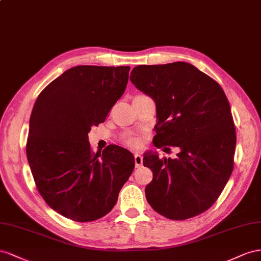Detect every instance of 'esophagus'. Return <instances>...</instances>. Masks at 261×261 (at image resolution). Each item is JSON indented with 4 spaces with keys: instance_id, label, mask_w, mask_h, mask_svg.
<instances>
[{
    "instance_id": "esophagus-1",
    "label": "esophagus",
    "mask_w": 261,
    "mask_h": 261,
    "mask_svg": "<svg viewBox=\"0 0 261 261\" xmlns=\"http://www.w3.org/2000/svg\"><path fill=\"white\" fill-rule=\"evenodd\" d=\"M135 162H136V167L140 168L143 164V158L140 154H136L135 155Z\"/></svg>"
}]
</instances>
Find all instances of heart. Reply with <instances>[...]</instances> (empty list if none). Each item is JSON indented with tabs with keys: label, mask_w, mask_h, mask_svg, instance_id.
Returning a JSON list of instances; mask_svg holds the SVG:
<instances>
[{
	"label": "heart",
	"mask_w": 261,
	"mask_h": 261,
	"mask_svg": "<svg viewBox=\"0 0 261 261\" xmlns=\"http://www.w3.org/2000/svg\"><path fill=\"white\" fill-rule=\"evenodd\" d=\"M128 144H129L130 146H137L139 143H138V141H135V140H130V141H128Z\"/></svg>",
	"instance_id": "1"
}]
</instances>
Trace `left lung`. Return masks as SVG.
Segmentation results:
<instances>
[{"label":"left lung","instance_id":"left-lung-1","mask_svg":"<svg viewBox=\"0 0 261 261\" xmlns=\"http://www.w3.org/2000/svg\"><path fill=\"white\" fill-rule=\"evenodd\" d=\"M130 81L156 105L154 145L179 148L176 159L144 154L143 165L153 172L147 202L170 220L206 211L234 167L236 132L222 87L187 62L138 65Z\"/></svg>","mask_w":261,"mask_h":261}]
</instances>
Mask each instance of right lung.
<instances>
[{
  "mask_svg": "<svg viewBox=\"0 0 261 261\" xmlns=\"http://www.w3.org/2000/svg\"><path fill=\"white\" fill-rule=\"evenodd\" d=\"M130 66L79 65L43 89L29 120L27 160L39 193L64 218L92 222L117 203L135 156L109 145L93 153L88 133L105 121L128 84Z\"/></svg>",
  "mask_w": 261,
  "mask_h": 261,
  "instance_id": "1",
  "label": "right lung"
}]
</instances>
